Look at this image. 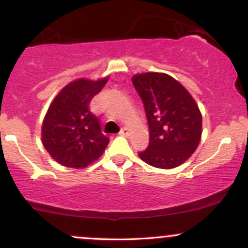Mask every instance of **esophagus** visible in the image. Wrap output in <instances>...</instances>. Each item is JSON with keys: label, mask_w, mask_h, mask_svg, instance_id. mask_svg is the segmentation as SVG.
<instances>
[{"label": "esophagus", "mask_w": 248, "mask_h": 248, "mask_svg": "<svg viewBox=\"0 0 248 248\" xmlns=\"http://www.w3.org/2000/svg\"><path fill=\"white\" fill-rule=\"evenodd\" d=\"M119 134H120L121 136H128L129 135V130H128V128H122Z\"/></svg>", "instance_id": "1"}]
</instances>
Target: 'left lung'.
Segmentation results:
<instances>
[{"mask_svg":"<svg viewBox=\"0 0 248 248\" xmlns=\"http://www.w3.org/2000/svg\"><path fill=\"white\" fill-rule=\"evenodd\" d=\"M149 127V144L141 160L160 169L184 163L197 149L202 114L190 93L166 73L148 72L132 78Z\"/></svg>","mask_w":248,"mask_h":248,"instance_id":"8db88e82","label":"left lung"}]
</instances>
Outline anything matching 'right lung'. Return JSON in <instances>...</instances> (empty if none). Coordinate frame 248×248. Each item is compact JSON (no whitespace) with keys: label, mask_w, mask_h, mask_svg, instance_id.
Wrapping results in <instances>:
<instances>
[{"label":"right lung","mask_w":248,"mask_h":248,"mask_svg":"<svg viewBox=\"0 0 248 248\" xmlns=\"http://www.w3.org/2000/svg\"><path fill=\"white\" fill-rule=\"evenodd\" d=\"M101 80L78 79L65 86L50 105L42 126L43 146L51 157L69 168H85L101 156L109 139L90 102L106 85Z\"/></svg>","instance_id":"1"}]
</instances>
